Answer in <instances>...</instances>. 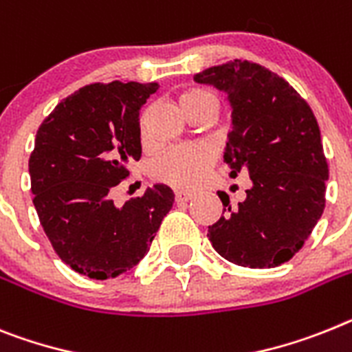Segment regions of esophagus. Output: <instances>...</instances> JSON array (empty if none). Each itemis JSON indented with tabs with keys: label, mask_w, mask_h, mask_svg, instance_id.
<instances>
[{
	"label": "esophagus",
	"mask_w": 352,
	"mask_h": 352,
	"mask_svg": "<svg viewBox=\"0 0 352 352\" xmlns=\"http://www.w3.org/2000/svg\"><path fill=\"white\" fill-rule=\"evenodd\" d=\"M174 199H176V203H188L190 199H194V194H192V192L178 190L174 194Z\"/></svg>",
	"instance_id": "obj_1"
}]
</instances>
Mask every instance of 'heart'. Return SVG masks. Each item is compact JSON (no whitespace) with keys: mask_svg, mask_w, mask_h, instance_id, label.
I'll return each mask as SVG.
<instances>
[{"mask_svg":"<svg viewBox=\"0 0 352 352\" xmlns=\"http://www.w3.org/2000/svg\"><path fill=\"white\" fill-rule=\"evenodd\" d=\"M182 104L187 113L205 104H215L217 99L205 89H190L182 94ZM215 164V151L208 146H178L156 156L151 164V176L156 182L176 188L197 187Z\"/></svg>","mask_w":352,"mask_h":352,"instance_id":"b5f03b06","label":"heart"}]
</instances>
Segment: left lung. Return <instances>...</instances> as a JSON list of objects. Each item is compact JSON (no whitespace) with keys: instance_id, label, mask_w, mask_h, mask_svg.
<instances>
[{"instance_id":"left-lung-1","label":"left lung","mask_w":352,"mask_h":352,"mask_svg":"<svg viewBox=\"0 0 352 352\" xmlns=\"http://www.w3.org/2000/svg\"><path fill=\"white\" fill-rule=\"evenodd\" d=\"M194 80L228 94L224 162L231 178L245 173L253 183L235 210L217 192L224 215L208 226L210 242L236 265H281L305 245L326 205L329 169L317 119L287 80L248 60L213 65Z\"/></svg>"}]
</instances>
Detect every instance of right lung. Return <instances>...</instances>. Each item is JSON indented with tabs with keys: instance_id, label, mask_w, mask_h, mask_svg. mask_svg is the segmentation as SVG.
I'll list each match as a JSON object with an SVG mask.
<instances>
[{
	"instance_id": "1",
	"label": "right lung",
	"mask_w": 352,
	"mask_h": 352,
	"mask_svg": "<svg viewBox=\"0 0 352 352\" xmlns=\"http://www.w3.org/2000/svg\"><path fill=\"white\" fill-rule=\"evenodd\" d=\"M158 83H92L42 121L30 156L33 205L60 260L92 279L117 278L149 251L174 194L153 185L116 206L113 188L140 160L139 112Z\"/></svg>"
}]
</instances>
